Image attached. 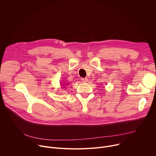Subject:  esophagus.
Listing matches in <instances>:
<instances>
[{
  "label": "esophagus",
  "instance_id": "obj_1",
  "mask_svg": "<svg viewBox=\"0 0 156 156\" xmlns=\"http://www.w3.org/2000/svg\"><path fill=\"white\" fill-rule=\"evenodd\" d=\"M81 80L83 83H86V82H87V80H88V79L87 78H82Z\"/></svg>",
  "mask_w": 156,
  "mask_h": 156
}]
</instances>
